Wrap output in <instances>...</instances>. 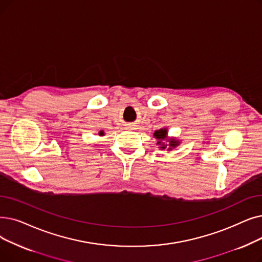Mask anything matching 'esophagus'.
I'll use <instances>...</instances> for the list:
<instances>
[{
  "label": "esophagus",
  "mask_w": 262,
  "mask_h": 262,
  "mask_svg": "<svg viewBox=\"0 0 262 262\" xmlns=\"http://www.w3.org/2000/svg\"><path fill=\"white\" fill-rule=\"evenodd\" d=\"M127 128H133V125H128Z\"/></svg>",
  "instance_id": "34e87169"
}]
</instances>
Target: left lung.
<instances>
[{
    "mask_svg": "<svg viewBox=\"0 0 262 262\" xmlns=\"http://www.w3.org/2000/svg\"><path fill=\"white\" fill-rule=\"evenodd\" d=\"M153 136H154V138L157 140L156 144L159 145V147H161L162 150L167 149L168 151H172V149L179 146L181 143V141L178 140L177 138H169L168 137V128L167 127H163L161 129L155 130ZM165 142H168V144H165Z\"/></svg>",
    "mask_w": 262,
    "mask_h": 262,
    "instance_id": "1",
    "label": "left lung"
}]
</instances>
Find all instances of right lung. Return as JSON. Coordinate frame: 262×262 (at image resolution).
Listing matches in <instances>:
<instances>
[{"mask_svg":"<svg viewBox=\"0 0 262 262\" xmlns=\"http://www.w3.org/2000/svg\"><path fill=\"white\" fill-rule=\"evenodd\" d=\"M98 135H99V136H104L105 133H104V130H100V132L98 133Z\"/></svg>","mask_w":262,"mask_h":262,"instance_id":"right-lung-1","label":"right lung"}]
</instances>
